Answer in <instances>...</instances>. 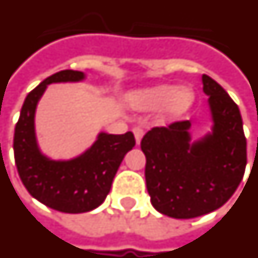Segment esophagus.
Listing matches in <instances>:
<instances>
[{
  "instance_id": "34e87169",
  "label": "esophagus",
  "mask_w": 258,
  "mask_h": 258,
  "mask_svg": "<svg viewBox=\"0 0 258 258\" xmlns=\"http://www.w3.org/2000/svg\"><path fill=\"white\" fill-rule=\"evenodd\" d=\"M133 133H134L135 142H137V145H139L141 144V139L144 137V130L141 128V127H134V128H133Z\"/></svg>"
}]
</instances>
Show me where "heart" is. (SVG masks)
<instances>
[{
  "instance_id": "1",
  "label": "heart",
  "mask_w": 258,
  "mask_h": 258,
  "mask_svg": "<svg viewBox=\"0 0 258 258\" xmlns=\"http://www.w3.org/2000/svg\"><path fill=\"white\" fill-rule=\"evenodd\" d=\"M130 108L139 112L153 110L160 106L157 119L161 123L177 119L184 114L194 102V91L187 86L156 85L131 91L127 97Z\"/></svg>"
}]
</instances>
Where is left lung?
Masks as SVG:
<instances>
[{"mask_svg":"<svg viewBox=\"0 0 258 258\" xmlns=\"http://www.w3.org/2000/svg\"><path fill=\"white\" fill-rule=\"evenodd\" d=\"M213 125L191 141L188 120L154 127L141 142L146 156V187L156 211L192 219L223 207L239 186L246 168L241 112L227 91L202 75Z\"/></svg>","mask_w":258,"mask_h":258,"instance_id":"obj_1","label":"left lung"}]
</instances>
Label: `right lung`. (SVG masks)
I'll list each match as a JSON object with an SVG mask.
<instances>
[{
  "mask_svg": "<svg viewBox=\"0 0 258 258\" xmlns=\"http://www.w3.org/2000/svg\"><path fill=\"white\" fill-rule=\"evenodd\" d=\"M85 78L83 72L72 70L46 78L28 93L15 127V163L24 187L43 205L64 213H83L100 207L124 156L135 146L131 131L121 135L100 133L94 144L75 158L51 160L42 153L35 135V110L47 85Z\"/></svg>",
  "mask_w": 258,
  "mask_h": 258,
  "instance_id": "add662e5",
  "label": "right lung"
}]
</instances>
